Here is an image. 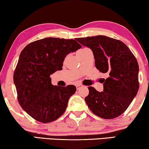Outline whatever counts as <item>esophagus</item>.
I'll use <instances>...</instances> for the list:
<instances>
[{"instance_id":"34e87169","label":"esophagus","mask_w":149,"mask_h":149,"mask_svg":"<svg viewBox=\"0 0 149 149\" xmlns=\"http://www.w3.org/2000/svg\"><path fill=\"white\" fill-rule=\"evenodd\" d=\"M76 87H77V89H79L80 88L83 87V85H81V84H78V85H76Z\"/></svg>"}]
</instances>
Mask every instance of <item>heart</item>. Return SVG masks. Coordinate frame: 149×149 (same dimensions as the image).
Wrapping results in <instances>:
<instances>
[{
  "mask_svg": "<svg viewBox=\"0 0 149 149\" xmlns=\"http://www.w3.org/2000/svg\"><path fill=\"white\" fill-rule=\"evenodd\" d=\"M89 49H90L87 48H82V49H79V50L78 51V52H77V54H78V55H79V54H81L87 51V50H89Z\"/></svg>",
  "mask_w": 149,
  "mask_h": 149,
  "instance_id": "b5f03b06",
  "label": "heart"
}]
</instances>
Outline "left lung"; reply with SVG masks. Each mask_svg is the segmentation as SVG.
Masks as SVG:
<instances>
[{
	"label": "left lung",
	"instance_id": "1",
	"mask_svg": "<svg viewBox=\"0 0 149 149\" xmlns=\"http://www.w3.org/2000/svg\"><path fill=\"white\" fill-rule=\"evenodd\" d=\"M91 49L95 64L101 72L107 73L103 91L89 87L85 98L93 113L104 119H113L126 110L139 89L138 62L130 49L120 40L96 36L76 38Z\"/></svg>",
	"mask_w": 149,
	"mask_h": 149
}]
</instances>
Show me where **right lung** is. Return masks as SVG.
<instances>
[{
	"label": "right lung",
	"mask_w": 149,
	"mask_h": 149,
	"mask_svg": "<svg viewBox=\"0 0 149 149\" xmlns=\"http://www.w3.org/2000/svg\"><path fill=\"white\" fill-rule=\"evenodd\" d=\"M81 48L72 39L46 38L30 43L21 51L13 80L19 105L33 119L51 122L65 111L76 87L54 86L49 77L62 69L68 54Z\"/></svg>",
	"instance_id": "add662e5"
}]
</instances>
